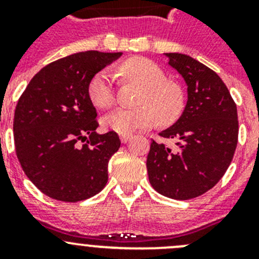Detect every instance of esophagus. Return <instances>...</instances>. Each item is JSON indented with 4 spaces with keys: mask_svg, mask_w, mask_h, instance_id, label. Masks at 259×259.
Instances as JSON below:
<instances>
[{
    "mask_svg": "<svg viewBox=\"0 0 259 259\" xmlns=\"http://www.w3.org/2000/svg\"><path fill=\"white\" fill-rule=\"evenodd\" d=\"M131 139H132L131 135H120V141H122L123 144H127Z\"/></svg>",
    "mask_w": 259,
    "mask_h": 259,
    "instance_id": "obj_1",
    "label": "esophagus"
}]
</instances>
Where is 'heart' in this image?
<instances>
[{"instance_id": "heart-1", "label": "heart", "mask_w": 259, "mask_h": 259, "mask_svg": "<svg viewBox=\"0 0 259 259\" xmlns=\"http://www.w3.org/2000/svg\"><path fill=\"white\" fill-rule=\"evenodd\" d=\"M120 76L144 89L139 109H116L102 118L105 128L119 135H131L139 130L152 127L155 114L162 122H171L182 113L184 93L178 84L166 81L161 67L152 61L132 58L118 67ZM89 100L100 109H109L115 102L113 79L107 71H100L88 85Z\"/></svg>"}]
</instances>
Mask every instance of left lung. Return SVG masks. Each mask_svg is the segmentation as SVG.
<instances>
[{"mask_svg":"<svg viewBox=\"0 0 259 259\" xmlns=\"http://www.w3.org/2000/svg\"><path fill=\"white\" fill-rule=\"evenodd\" d=\"M167 65L187 85L179 119L153 140L146 168L153 188L174 200H191L211 189L227 171L237 145V109L223 80L211 68L182 53H164Z\"/></svg>","mask_w":259,"mask_h":259,"instance_id":"8db88e82","label":"left lung"}]
</instances>
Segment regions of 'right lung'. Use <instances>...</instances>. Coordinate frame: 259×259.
Wrapping results in <instances>:
<instances>
[{"mask_svg":"<svg viewBox=\"0 0 259 259\" xmlns=\"http://www.w3.org/2000/svg\"><path fill=\"white\" fill-rule=\"evenodd\" d=\"M123 53L88 50L52 62L32 77L14 115L18 159L29 180L50 198L77 202L107 183V166L120 148L114 131L98 134L88 85Z\"/></svg>","mask_w":259,"mask_h":259,"instance_id":"1","label":"right lung"}]
</instances>
